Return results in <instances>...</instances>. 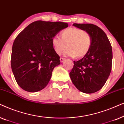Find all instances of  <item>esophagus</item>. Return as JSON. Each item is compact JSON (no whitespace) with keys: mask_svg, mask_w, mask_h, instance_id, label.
Listing matches in <instances>:
<instances>
[{"mask_svg":"<svg viewBox=\"0 0 124 124\" xmlns=\"http://www.w3.org/2000/svg\"><path fill=\"white\" fill-rule=\"evenodd\" d=\"M65 60V59L63 58V57H60V60L61 62H62Z\"/></svg>","mask_w":124,"mask_h":124,"instance_id":"esophagus-1","label":"esophagus"}]
</instances>
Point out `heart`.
<instances>
[{"mask_svg": "<svg viewBox=\"0 0 124 124\" xmlns=\"http://www.w3.org/2000/svg\"><path fill=\"white\" fill-rule=\"evenodd\" d=\"M61 39L55 36L52 39V45L54 50L57 54L64 52L65 56L81 57L89 52L92 45L91 35L87 32L81 29L71 27L61 32Z\"/></svg>", "mask_w": 124, "mask_h": 124, "instance_id": "1", "label": "heart"}]
</instances>
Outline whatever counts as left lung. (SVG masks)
<instances>
[{"label": "left lung", "instance_id": "8db88e82", "mask_svg": "<svg viewBox=\"0 0 124 124\" xmlns=\"http://www.w3.org/2000/svg\"><path fill=\"white\" fill-rule=\"evenodd\" d=\"M73 25L89 33L92 45L82 59L74 61L69 76L74 85L81 92L95 93L103 87L111 73L112 62L111 43L104 31L96 25L91 23Z\"/></svg>", "mask_w": 124, "mask_h": 124}]
</instances>
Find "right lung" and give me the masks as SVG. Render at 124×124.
Segmentation results:
<instances>
[{"label": "right lung", "mask_w": 124, "mask_h": 124, "mask_svg": "<svg viewBox=\"0 0 124 124\" xmlns=\"http://www.w3.org/2000/svg\"><path fill=\"white\" fill-rule=\"evenodd\" d=\"M68 26L62 22L36 21L17 35L12 49L11 68L21 89L34 93L48 84L54 68L60 64L52 39Z\"/></svg>", "instance_id": "1"}]
</instances>
